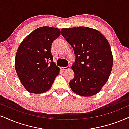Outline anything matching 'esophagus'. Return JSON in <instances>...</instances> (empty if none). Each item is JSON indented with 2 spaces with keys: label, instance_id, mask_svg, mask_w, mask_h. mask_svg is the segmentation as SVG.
I'll use <instances>...</instances> for the list:
<instances>
[{
  "label": "esophagus",
  "instance_id": "34e87169",
  "mask_svg": "<svg viewBox=\"0 0 129 129\" xmlns=\"http://www.w3.org/2000/svg\"><path fill=\"white\" fill-rule=\"evenodd\" d=\"M70 68H71V66H69V65H68V66H66V67H63V66H61V68H60V69L61 70H68V69H69Z\"/></svg>",
  "mask_w": 129,
  "mask_h": 129
}]
</instances>
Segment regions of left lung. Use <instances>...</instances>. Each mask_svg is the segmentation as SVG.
Wrapping results in <instances>:
<instances>
[{"instance_id":"8db88e82","label":"left lung","mask_w":129,"mask_h":129,"mask_svg":"<svg viewBox=\"0 0 129 129\" xmlns=\"http://www.w3.org/2000/svg\"><path fill=\"white\" fill-rule=\"evenodd\" d=\"M61 35L76 56L71 67L75 74L69 82L71 90L84 97L96 94L112 71L113 56L108 41L100 31L87 27L62 28Z\"/></svg>"}]
</instances>
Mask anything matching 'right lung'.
<instances>
[{
    "instance_id": "add662e5",
    "label": "right lung",
    "mask_w": 129,
    "mask_h": 129,
    "mask_svg": "<svg viewBox=\"0 0 129 129\" xmlns=\"http://www.w3.org/2000/svg\"><path fill=\"white\" fill-rule=\"evenodd\" d=\"M60 33L58 28L41 27L27 36L19 46L15 68L22 85L29 93L47 91L59 74V67L52 61L51 47Z\"/></svg>"
}]
</instances>
